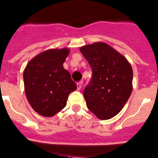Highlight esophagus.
I'll use <instances>...</instances> for the list:
<instances>
[{"label":"esophagus","mask_w":158,"mask_h":158,"mask_svg":"<svg viewBox=\"0 0 158 158\" xmlns=\"http://www.w3.org/2000/svg\"><path fill=\"white\" fill-rule=\"evenodd\" d=\"M82 82L81 81V82H78L77 84H76V86H77V90H80L81 88H82Z\"/></svg>","instance_id":"34e87169"}]
</instances>
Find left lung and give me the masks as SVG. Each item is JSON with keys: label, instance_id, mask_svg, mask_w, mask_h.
Here are the masks:
<instances>
[{"label": "left lung", "instance_id": "obj_1", "mask_svg": "<svg viewBox=\"0 0 158 158\" xmlns=\"http://www.w3.org/2000/svg\"><path fill=\"white\" fill-rule=\"evenodd\" d=\"M79 50L92 69L91 82L83 92L87 107L99 119L112 118L132 93V67L124 55L105 43L85 45Z\"/></svg>", "mask_w": 158, "mask_h": 158}]
</instances>
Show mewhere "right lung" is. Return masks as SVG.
<instances>
[{"label": "right lung", "instance_id": "1", "mask_svg": "<svg viewBox=\"0 0 158 158\" xmlns=\"http://www.w3.org/2000/svg\"><path fill=\"white\" fill-rule=\"evenodd\" d=\"M68 48H51L38 54L23 73L26 97L33 110L52 117L63 110L70 92L76 89L70 73L63 67Z\"/></svg>", "mask_w": 158, "mask_h": 158}]
</instances>
